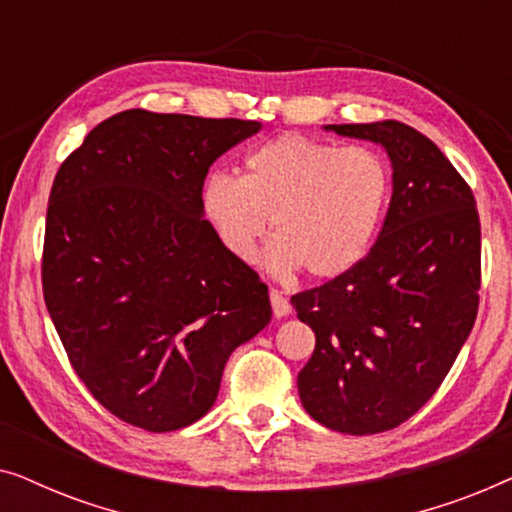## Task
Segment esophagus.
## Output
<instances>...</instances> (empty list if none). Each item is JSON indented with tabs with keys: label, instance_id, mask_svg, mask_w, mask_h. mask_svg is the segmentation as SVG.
<instances>
[{
	"label": "esophagus",
	"instance_id": "esophagus-1",
	"mask_svg": "<svg viewBox=\"0 0 512 512\" xmlns=\"http://www.w3.org/2000/svg\"><path fill=\"white\" fill-rule=\"evenodd\" d=\"M270 303H272V312H275V317H277V319L289 317V312H291V303H289V300L284 298V293H282V291L270 289Z\"/></svg>",
	"mask_w": 512,
	"mask_h": 512
}]
</instances>
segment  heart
I'll list each match as a JSON object with an SVG mask.
<instances>
[{
    "instance_id": "obj_1",
    "label": "heart",
    "mask_w": 512,
    "mask_h": 512,
    "mask_svg": "<svg viewBox=\"0 0 512 512\" xmlns=\"http://www.w3.org/2000/svg\"><path fill=\"white\" fill-rule=\"evenodd\" d=\"M389 198V170L380 153L286 135L244 158L242 179L209 174L202 214L221 247L254 263L270 219V268H303L314 279H333L368 254Z\"/></svg>"
}]
</instances>
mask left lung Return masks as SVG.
I'll list each match as a JSON object with an SVG mask.
<instances>
[{
    "instance_id": "8db88e82",
    "label": "left lung",
    "mask_w": 512,
    "mask_h": 512,
    "mask_svg": "<svg viewBox=\"0 0 512 512\" xmlns=\"http://www.w3.org/2000/svg\"><path fill=\"white\" fill-rule=\"evenodd\" d=\"M380 146L391 200L370 254L345 275L291 298L317 335L298 373L307 415L352 436L410 419L450 373L473 331L480 219L471 188L443 151L398 121L324 125Z\"/></svg>"
}]
</instances>
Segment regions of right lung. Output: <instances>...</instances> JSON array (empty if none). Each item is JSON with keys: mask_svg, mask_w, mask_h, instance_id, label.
Masks as SVG:
<instances>
[{"mask_svg": "<svg viewBox=\"0 0 512 512\" xmlns=\"http://www.w3.org/2000/svg\"><path fill=\"white\" fill-rule=\"evenodd\" d=\"M261 128L130 109L55 174L48 314L90 394L144 431L205 417L228 356L272 319L268 286L221 247L200 202L214 160Z\"/></svg>", "mask_w": 512, "mask_h": 512, "instance_id": "right-lung-1", "label": "right lung"}]
</instances>
